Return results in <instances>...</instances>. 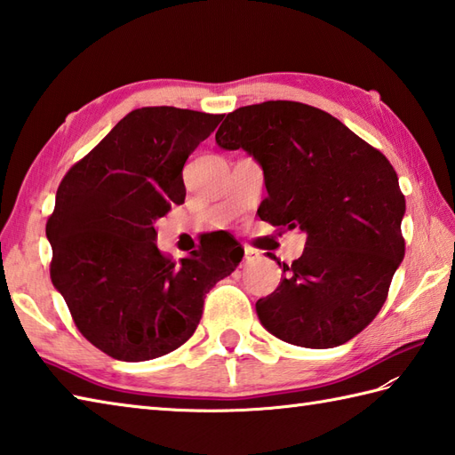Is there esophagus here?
Here are the masks:
<instances>
[{
  "mask_svg": "<svg viewBox=\"0 0 455 455\" xmlns=\"http://www.w3.org/2000/svg\"><path fill=\"white\" fill-rule=\"evenodd\" d=\"M244 254H246V259H254V258L259 256L258 250H254L252 246H246V248H244Z\"/></svg>",
  "mask_w": 455,
  "mask_h": 455,
  "instance_id": "obj_1",
  "label": "esophagus"
}]
</instances>
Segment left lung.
I'll list each match as a JSON object with an SVG mask.
<instances>
[{"mask_svg": "<svg viewBox=\"0 0 455 455\" xmlns=\"http://www.w3.org/2000/svg\"><path fill=\"white\" fill-rule=\"evenodd\" d=\"M215 140L262 166L259 219L307 233L283 282L258 299L259 323L316 350L352 340L381 311L404 258V196L391 162L331 113L299 101L228 113Z\"/></svg>", "mask_w": 455, "mask_h": 455, "instance_id": "obj_1", "label": "left lung"}]
</instances>
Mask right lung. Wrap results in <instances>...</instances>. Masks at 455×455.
I'll use <instances>...</instances> for the list:
<instances>
[{"mask_svg":"<svg viewBox=\"0 0 455 455\" xmlns=\"http://www.w3.org/2000/svg\"><path fill=\"white\" fill-rule=\"evenodd\" d=\"M220 119L134 109L58 186L46 220L52 285L85 340L115 360L147 362L186 344L205 293L244 256L225 230L180 262L154 244V220L186 199L183 164Z\"/></svg>","mask_w":455,"mask_h":455,"instance_id":"obj_1","label":"right lung"}]
</instances>
